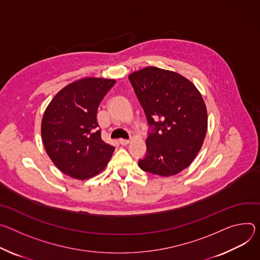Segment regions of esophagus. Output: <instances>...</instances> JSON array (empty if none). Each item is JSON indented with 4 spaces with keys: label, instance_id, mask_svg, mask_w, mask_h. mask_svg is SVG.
Returning a JSON list of instances; mask_svg holds the SVG:
<instances>
[{
    "label": "esophagus",
    "instance_id": "esophagus-1",
    "mask_svg": "<svg viewBox=\"0 0 260 260\" xmlns=\"http://www.w3.org/2000/svg\"><path fill=\"white\" fill-rule=\"evenodd\" d=\"M119 142L121 143L122 146H127V145H129V143H130V140L129 139H120Z\"/></svg>",
    "mask_w": 260,
    "mask_h": 260
}]
</instances>
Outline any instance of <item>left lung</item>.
<instances>
[{
  "mask_svg": "<svg viewBox=\"0 0 260 260\" xmlns=\"http://www.w3.org/2000/svg\"><path fill=\"white\" fill-rule=\"evenodd\" d=\"M136 96L154 126L146 140L148 153L138 162L160 177L187 168L204 145L208 111L195 84L178 72L149 66L129 75Z\"/></svg>",
  "mask_w": 260,
  "mask_h": 260,
  "instance_id": "8db88e82",
  "label": "left lung"
}]
</instances>
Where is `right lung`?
<instances>
[{
  "label": "right lung",
  "instance_id": "1",
  "mask_svg": "<svg viewBox=\"0 0 260 260\" xmlns=\"http://www.w3.org/2000/svg\"><path fill=\"white\" fill-rule=\"evenodd\" d=\"M115 79L83 77L57 92L41 121L46 154L63 174L88 180L106 167L114 147L104 142L98 129L100 102Z\"/></svg>",
  "mask_w": 260,
  "mask_h": 260
}]
</instances>
